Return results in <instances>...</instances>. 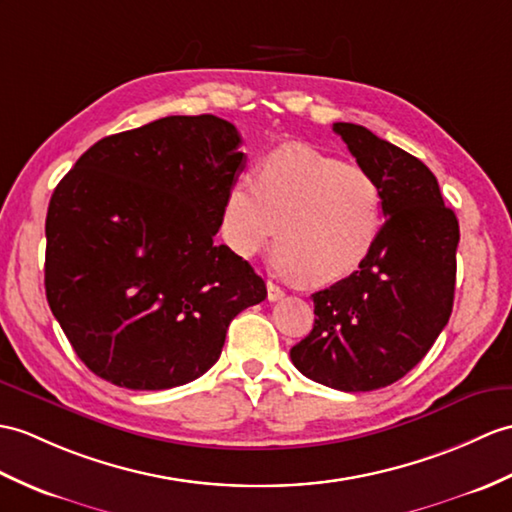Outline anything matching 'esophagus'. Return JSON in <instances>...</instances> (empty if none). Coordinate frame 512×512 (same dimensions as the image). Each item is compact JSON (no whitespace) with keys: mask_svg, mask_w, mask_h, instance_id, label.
I'll return each mask as SVG.
<instances>
[{"mask_svg":"<svg viewBox=\"0 0 512 512\" xmlns=\"http://www.w3.org/2000/svg\"><path fill=\"white\" fill-rule=\"evenodd\" d=\"M266 288H268V301H281V299H283V290L279 288L277 283L268 281Z\"/></svg>","mask_w":512,"mask_h":512,"instance_id":"34e87169","label":"esophagus"}]
</instances>
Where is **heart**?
Returning <instances> with one entry per match:
<instances>
[{
  "mask_svg": "<svg viewBox=\"0 0 512 512\" xmlns=\"http://www.w3.org/2000/svg\"><path fill=\"white\" fill-rule=\"evenodd\" d=\"M384 224L377 178L362 165L307 146H283L257 178L237 176L222 205V235L233 253L255 257L275 240L283 277L334 283L371 255Z\"/></svg>",
  "mask_w": 512,
  "mask_h": 512,
  "instance_id": "b5f03b06",
  "label": "heart"
}]
</instances>
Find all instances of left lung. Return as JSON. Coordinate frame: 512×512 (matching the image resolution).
Instances as JSON below:
<instances>
[{
  "mask_svg": "<svg viewBox=\"0 0 512 512\" xmlns=\"http://www.w3.org/2000/svg\"><path fill=\"white\" fill-rule=\"evenodd\" d=\"M334 133L377 178L386 222L358 270L312 294L314 329L290 358L318 384L366 392L412 371L445 329L460 229L423 161L358 124L336 122Z\"/></svg>",
  "mask_w": 512,
  "mask_h": 512,
  "instance_id": "8db88e82",
  "label": "left lung"
}]
</instances>
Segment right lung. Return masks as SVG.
<instances>
[{
  "label": "right lung",
  "mask_w": 512,
  "mask_h": 512,
  "mask_svg": "<svg viewBox=\"0 0 512 512\" xmlns=\"http://www.w3.org/2000/svg\"><path fill=\"white\" fill-rule=\"evenodd\" d=\"M216 115H170L100 139L56 185L45 294L89 371L130 390L194 382L231 320L266 299L246 259L213 242L246 157Z\"/></svg>",
  "instance_id": "1"
}]
</instances>
